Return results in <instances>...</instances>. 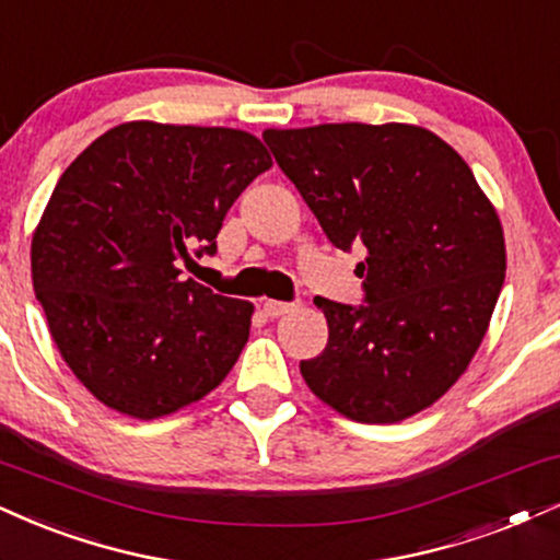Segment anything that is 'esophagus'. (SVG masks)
<instances>
[{
    "mask_svg": "<svg viewBox=\"0 0 560 560\" xmlns=\"http://www.w3.org/2000/svg\"><path fill=\"white\" fill-rule=\"evenodd\" d=\"M301 303L293 301V303H282V301H261V312H265V316H269V319H280V316L291 314L299 308Z\"/></svg>",
    "mask_w": 560,
    "mask_h": 560,
    "instance_id": "1",
    "label": "esophagus"
}]
</instances>
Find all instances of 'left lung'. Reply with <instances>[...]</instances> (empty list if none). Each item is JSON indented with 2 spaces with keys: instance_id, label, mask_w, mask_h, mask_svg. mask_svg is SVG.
Instances as JSON below:
<instances>
[{
  "instance_id": "1",
  "label": "left lung",
  "mask_w": 560,
  "mask_h": 560,
  "mask_svg": "<svg viewBox=\"0 0 560 560\" xmlns=\"http://www.w3.org/2000/svg\"><path fill=\"white\" fill-rule=\"evenodd\" d=\"M265 142L337 248L363 246L365 303L316 295L327 348L308 389L358 423H399L465 374L506 275L503 228L470 165L416 124L265 129Z\"/></svg>"
}]
</instances>
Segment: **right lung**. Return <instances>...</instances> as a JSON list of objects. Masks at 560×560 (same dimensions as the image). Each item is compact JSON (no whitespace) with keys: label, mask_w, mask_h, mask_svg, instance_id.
Segmentation results:
<instances>
[{"label":"right lung","mask_w":560,"mask_h":560,"mask_svg":"<svg viewBox=\"0 0 560 560\" xmlns=\"http://www.w3.org/2000/svg\"><path fill=\"white\" fill-rule=\"evenodd\" d=\"M267 168L241 129L127 121L61 174L33 233V291L95 399L155 420L228 376L254 306L182 280L178 261L215 254L225 212Z\"/></svg>","instance_id":"right-lung-1"}]
</instances>
